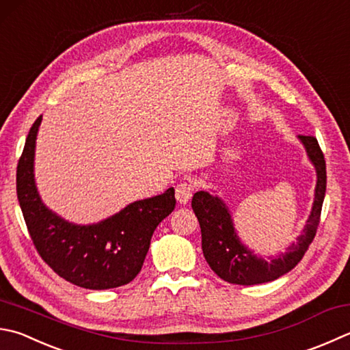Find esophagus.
<instances>
[{
	"mask_svg": "<svg viewBox=\"0 0 350 350\" xmlns=\"http://www.w3.org/2000/svg\"><path fill=\"white\" fill-rule=\"evenodd\" d=\"M192 193H193V187H192V184H189V183H180L175 189L176 201L180 204L189 202L190 198H192Z\"/></svg>",
	"mask_w": 350,
	"mask_h": 350,
	"instance_id": "34e87169",
	"label": "esophagus"
}]
</instances>
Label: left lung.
I'll return each mask as SVG.
<instances>
[{
    "label": "left lung",
    "instance_id": "obj_1",
    "mask_svg": "<svg viewBox=\"0 0 350 350\" xmlns=\"http://www.w3.org/2000/svg\"><path fill=\"white\" fill-rule=\"evenodd\" d=\"M297 138L315 169L317 180L311 213L297 241L293 242L285 253L263 259L262 254H256L254 250L242 242L230 207L215 190H200L193 195L192 208L201 227L204 257L222 280L245 286L273 282L291 271L314 241L326 192V163L317 138L306 135H297Z\"/></svg>",
    "mask_w": 350,
    "mask_h": 350
}]
</instances>
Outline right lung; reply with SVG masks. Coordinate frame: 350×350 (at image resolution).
Instances as JSON below:
<instances>
[{"mask_svg": "<svg viewBox=\"0 0 350 350\" xmlns=\"http://www.w3.org/2000/svg\"><path fill=\"white\" fill-rule=\"evenodd\" d=\"M33 123L16 169V193L31 241L45 263L62 279L85 289L123 286L135 279L155 228L175 208V190L128 204L93 224H76L45 206L35 180L36 137Z\"/></svg>", "mask_w": 350, "mask_h": 350, "instance_id": "1", "label": "right lung"}]
</instances>
